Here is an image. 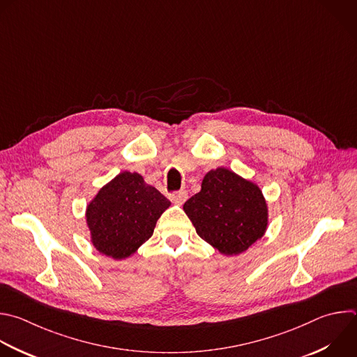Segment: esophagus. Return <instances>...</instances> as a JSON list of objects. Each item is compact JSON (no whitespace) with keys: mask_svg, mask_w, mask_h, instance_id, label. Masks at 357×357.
Instances as JSON below:
<instances>
[{"mask_svg":"<svg viewBox=\"0 0 357 357\" xmlns=\"http://www.w3.org/2000/svg\"><path fill=\"white\" fill-rule=\"evenodd\" d=\"M169 199L175 203V204H183L185 202H186V199H188V192L186 190H179V192H175V193H172L171 196H169Z\"/></svg>","mask_w":357,"mask_h":357,"instance_id":"1","label":"esophagus"}]
</instances>
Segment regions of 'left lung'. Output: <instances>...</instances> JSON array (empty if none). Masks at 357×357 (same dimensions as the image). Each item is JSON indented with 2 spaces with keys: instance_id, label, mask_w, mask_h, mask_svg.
Wrapping results in <instances>:
<instances>
[{
  "instance_id": "obj_1",
  "label": "left lung",
  "mask_w": 357,
  "mask_h": 357,
  "mask_svg": "<svg viewBox=\"0 0 357 357\" xmlns=\"http://www.w3.org/2000/svg\"><path fill=\"white\" fill-rule=\"evenodd\" d=\"M183 210L203 241L225 257L240 255L265 235L269 210L261 188L234 171H208Z\"/></svg>"
}]
</instances>
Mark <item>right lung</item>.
<instances>
[{
    "label": "right lung",
    "instance_id": "obj_1",
    "mask_svg": "<svg viewBox=\"0 0 357 357\" xmlns=\"http://www.w3.org/2000/svg\"><path fill=\"white\" fill-rule=\"evenodd\" d=\"M171 202L137 172L123 171L103 185L86 204L91 244L105 257H133L151 238L157 220Z\"/></svg>",
    "mask_w": 357,
    "mask_h": 357
}]
</instances>
